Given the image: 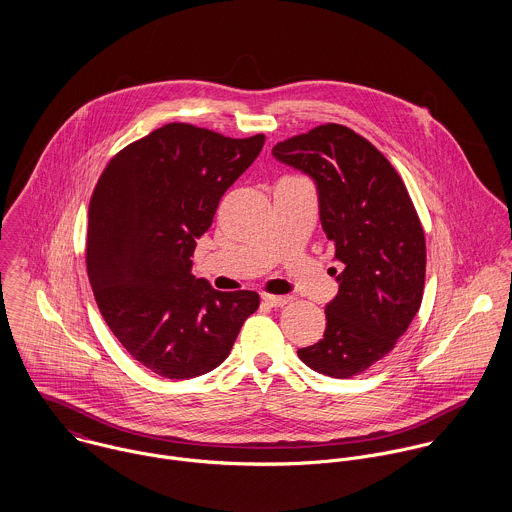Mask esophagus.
<instances>
[{
    "label": "esophagus",
    "instance_id": "esophagus-1",
    "mask_svg": "<svg viewBox=\"0 0 512 512\" xmlns=\"http://www.w3.org/2000/svg\"><path fill=\"white\" fill-rule=\"evenodd\" d=\"M262 299H264V303L270 305V307H284V305H288V303L292 301L290 295H270V293L262 295Z\"/></svg>",
    "mask_w": 512,
    "mask_h": 512
}]
</instances>
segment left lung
I'll list each match as a JSON object with an SVG mask.
<instances>
[{
	"label": "left lung",
	"instance_id": "obj_1",
	"mask_svg": "<svg viewBox=\"0 0 512 512\" xmlns=\"http://www.w3.org/2000/svg\"><path fill=\"white\" fill-rule=\"evenodd\" d=\"M272 153L315 181L321 226L345 266L325 307L323 339L297 357L333 378L357 376L394 349L420 309L422 222L390 161L347 126H317Z\"/></svg>",
	"mask_w": 512,
	"mask_h": 512
}]
</instances>
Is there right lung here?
I'll list each match as a JSON object with an SVG mask.
<instances>
[{"label": "right lung", "instance_id": "1", "mask_svg": "<svg viewBox=\"0 0 512 512\" xmlns=\"http://www.w3.org/2000/svg\"><path fill=\"white\" fill-rule=\"evenodd\" d=\"M264 140L165 124L116 153L94 187L86 270L98 309L122 347L163 378L217 368L260 305L256 292L197 280L191 258Z\"/></svg>", "mask_w": 512, "mask_h": 512}]
</instances>
